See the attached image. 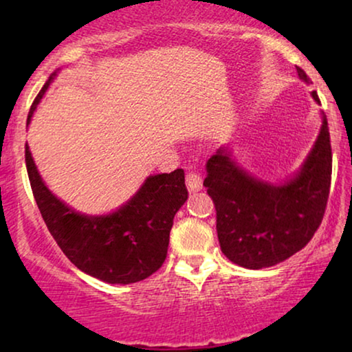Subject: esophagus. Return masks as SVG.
I'll use <instances>...</instances> for the list:
<instances>
[{
    "instance_id": "34e87169",
    "label": "esophagus",
    "mask_w": 352,
    "mask_h": 352,
    "mask_svg": "<svg viewBox=\"0 0 352 352\" xmlns=\"http://www.w3.org/2000/svg\"><path fill=\"white\" fill-rule=\"evenodd\" d=\"M186 186L189 192H199L204 187V181H201L200 175H197V173H189L186 176Z\"/></svg>"
}]
</instances>
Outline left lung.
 <instances>
[{
  "label": "left lung",
  "instance_id": "left-lung-1",
  "mask_svg": "<svg viewBox=\"0 0 352 352\" xmlns=\"http://www.w3.org/2000/svg\"><path fill=\"white\" fill-rule=\"evenodd\" d=\"M298 76L309 78L296 67ZM320 104L316 91L311 93ZM311 152L295 175L282 182L253 176L219 147L206 162L204 186L216 208V230L223 253L247 269L285 261L305 248L324 218L331 181V146L324 112Z\"/></svg>",
  "mask_w": 352,
  "mask_h": 352
}]
</instances>
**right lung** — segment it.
<instances>
[{"label": "right lung", "instance_id": "obj_1", "mask_svg": "<svg viewBox=\"0 0 352 352\" xmlns=\"http://www.w3.org/2000/svg\"><path fill=\"white\" fill-rule=\"evenodd\" d=\"M50 76L27 117V126L56 78ZM25 163L38 208L62 252L80 271L107 283L128 285L162 267L177 210L187 200L184 170L148 176L136 194L112 213L85 214L52 194L25 146Z\"/></svg>", "mask_w": 352, "mask_h": 352}]
</instances>
